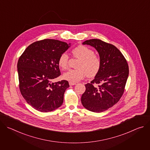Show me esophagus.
<instances>
[{"label": "esophagus", "instance_id": "1", "mask_svg": "<svg viewBox=\"0 0 150 150\" xmlns=\"http://www.w3.org/2000/svg\"><path fill=\"white\" fill-rule=\"evenodd\" d=\"M69 85H75V84H76V83H75V82H69Z\"/></svg>", "mask_w": 150, "mask_h": 150}]
</instances>
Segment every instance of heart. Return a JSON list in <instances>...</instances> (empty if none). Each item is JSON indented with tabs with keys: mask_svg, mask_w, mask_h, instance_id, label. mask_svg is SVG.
Instances as JSON below:
<instances>
[{
	"mask_svg": "<svg viewBox=\"0 0 150 150\" xmlns=\"http://www.w3.org/2000/svg\"><path fill=\"white\" fill-rule=\"evenodd\" d=\"M72 53L74 57L79 59L75 69H69L63 75V79L76 82L83 79L85 75L89 78L94 77L99 72L101 62L100 57L94 54L91 49L83 45L75 47ZM58 65L63 70L68 68L69 56L67 53H62L58 59Z\"/></svg>",
	"mask_w": 150,
	"mask_h": 150,
	"instance_id": "obj_1",
	"label": "heart"
}]
</instances>
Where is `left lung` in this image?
Segmentation results:
<instances>
[{
	"label": "left lung",
	"mask_w": 150,
	"mask_h": 150,
	"mask_svg": "<svg viewBox=\"0 0 150 150\" xmlns=\"http://www.w3.org/2000/svg\"><path fill=\"white\" fill-rule=\"evenodd\" d=\"M82 44L96 49L101 65L94 79L85 84L86 90L82 95L81 103L91 112H103L116 104L122 96L129 67L122 53L113 45L99 39L86 40Z\"/></svg>",
	"instance_id": "1"
}]
</instances>
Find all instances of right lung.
<instances>
[{
    "instance_id": "add662e5",
    "label": "right lung",
    "mask_w": 150,
    "mask_h": 150,
    "mask_svg": "<svg viewBox=\"0 0 150 150\" xmlns=\"http://www.w3.org/2000/svg\"><path fill=\"white\" fill-rule=\"evenodd\" d=\"M70 45L57 40H42L30 45L19 57L17 68L21 93L39 112H52L63 102L68 81L52 82L60 75L58 59Z\"/></svg>"
}]
</instances>
